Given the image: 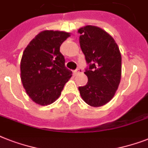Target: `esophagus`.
Here are the masks:
<instances>
[{
  "label": "esophagus",
  "mask_w": 148,
  "mask_h": 148,
  "mask_svg": "<svg viewBox=\"0 0 148 148\" xmlns=\"http://www.w3.org/2000/svg\"><path fill=\"white\" fill-rule=\"evenodd\" d=\"M83 71V69L81 68H80V67H79V68H77L76 69V70L74 71V73L75 74H79V73H81V72Z\"/></svg>",
  "instance_id": "1"
}]
</instances>
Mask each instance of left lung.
Here are the masks:
<instances>
[{
	"label": "left lung",
	"mask_w": 148,
	"mask_h": 148,
	"mask_svg": "<svg viewBox=\"0 0 148 148\" xmlns=\"http://www.w3.org/2000/svg\"><path fill=\"white\" fill-rule=\"evenodd\" d=\"M80 45L88 67L84 74L88 81L79 86L80 96L88 105L98 107L114 97L122 74V56L113 38L94 26L78 29Z\"/></svg>",
	"instance_id": "8db88e82"
}]
</instances>
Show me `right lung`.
Listing matches in <instances>:
<instances>
[{
	"label": "right lung",
	"instance_id": "1",
	"mask_svg": "<svg viewBox=\"0 0 148 148\" xmlns=\"http://www.w3.org/2000/svg\"><path fill=\"white\" fill-rule=\"evenodd\" d=\"M69 36L62 31H42L24 50L20 63L21 80L26 93L39 105L55 102L72 76L60 52V46Z\"/></svg>",
	"mask_w": 148,
	"mask_h": 148
}]
</instances>
